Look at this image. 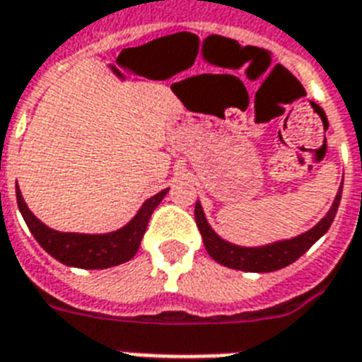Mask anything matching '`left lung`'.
I'll list each match as a JSON object with an SVG mask.
<instances>
[{
	"instance_id": "8db88e82",
	"label": "left lung",
	"mask_w": 362,
	"mask_h": 362,
	"mask_svg": "<svg viewBox=\"0 0 362 362\" xmlns=\"http://www.w3.org/2000/svg\"><path fill=\"white\" fill-rule=\"evenodd\" d=\"M339 200H341V185H339L338 194L334 198L332 208L315 225L313 229L296 236V238H290V240L269 244V246H262V248H243V246L225 243L208 225L200 202H197V206H194V219H197L198 230L202 235L206 252L211 255V259H216L217 263H221L225 267L238 269V271L271 273V271H279V269L294 263L298 257H301L307 250L319 240L320 236L325 235L326 230L330 229L334 217H336V211H338Z\"/></svg>"
}]
</instances>
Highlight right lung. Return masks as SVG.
Segmentation results:
<instances>
[{"label":"right lung","instance_id":"add662e5","mask_svg":"<svg viewBox=\"0 0 362 362\" xmlns=\"http://www.w3.org/2000/svg\"><path fill=\"white\" fill-rule=\"evenodd\" d=\"M165 192L168 189L148 198L141 206L137 216L133 217L126 227L108 233V235H78V233H59V230L49 229L47 225H43L28 210L23 194L18 191V185H16V202H18V210L23 214L30 233L34 235L40 246L49 255H53L57 262L64 263L68 267L108 269L129 262L133 255L137 254L152 211L162 202Z\"/></svg>","mask_w":362,"mask_h":362}]
</instances>
